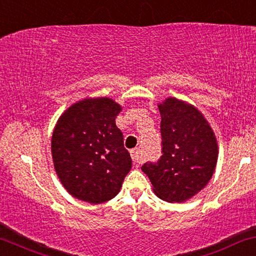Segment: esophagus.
<instances>
[{
    "instance_id": "1",
    "label": "esophagus",
    "mask_w": 256,
    "mask_h": 256,
    "mask_svg": "<svg viewBox=\"0 0 256 256\" xmlns=\"http://www.w3.org/2000/svg\"><path fill=\"white\" fill-rule=\"evenodd\" d=\"M131 157H132V160H134V164H140L142 162H143V158H142V152L138 148H132Z\"/></svg>"
}]
</instances>
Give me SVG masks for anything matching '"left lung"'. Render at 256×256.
Masks as SVG:
<instances>
[{"label": "left lung", "instance_id": "obj_1", "mask_svg": "<svg viewBox=\"0 0 256 256\" xmlns=\"http://www.w3.org/2000/svg\"><path fill=\"white\" fill-rule=\"evenodd\" d=\"M160 112L162 156L146 162L154 192L166 202H184L204 188L214 174L218 148L209 122L195 106L168 98L158 105Z\"/></svg>", "mask_w": 256, "mask_h": 256}]
</instances>
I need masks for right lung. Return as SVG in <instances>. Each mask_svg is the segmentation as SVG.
I'll return each instance as SVG.
<instances>
[{
  "mask_svg": "<svg viewBox=\"0 0 256 256\" xmlns=\"http://www.w3.org/2000/svg\"><path fill=\"white\" fill-rule=\"evenodd\" d=\"M122 106L100 96L73 104L52 136V157L61 184L76 198L99 204L117 196L131 170L116 118Z\"/></svg>",
  "mask_w": 256,
  "mask_h": 256,
  "instance_id": "add662e5",
  "label": "right lung"
}]
</instances>
